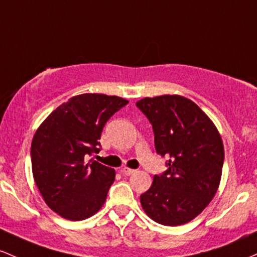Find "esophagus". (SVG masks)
<instances>
[{
	"label": "esophagus",
	"instance_id": "esophagus-1",
	"mask_svg": "<svg viewBox=\"0 0 257 257\" xmlns=\"http://www.w3.org/2000/svg\"><path fill=\"white\" fill-rule=\"evenodd\" d=\"M135 171H136V170L130 169V167H122V169H121V172H122V174H123V175H126V176L132 175V174H134Z\"/></svg>",
	"mask_w": 257,
	"mask_h": 257
}]
</instances>
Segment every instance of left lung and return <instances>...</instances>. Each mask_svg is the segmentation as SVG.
Listing matches in <instances>:
<instances>
[{
	"label": "left lung",
	"instance_id": "8db88e82",
	"mask_svg": "<svg viewBox=\"0 0 257 257\" xmlns=\"http://www.w3.org/2000/svg\"><path fill=\"white\" fill-rule=\"evenodd\" d=\"M136 105L148 117L155 151L166 157L167 170L155 175L141 204L153 221L180 226L209 205L220 186L224 149L210 117L188 98L164 94Z\"/></svg>",
	"mask_w": 257,
	"mask_h": 257
}]
</instances>
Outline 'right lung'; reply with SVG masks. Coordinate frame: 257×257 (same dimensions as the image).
<instances>
[{"label":"right lung","mask_w":257,"mask_h":257,"mask_svg":"<svg viewBox=\"0 0 257 257\" xmlns=\"http://www.w3.org/2000/svg\"><path fill=\"white\" fill-rule=\"evenodd\" d=\"M128 100L100 93L71 97L48 115L31 143V166L43 200L59 216L81 221L104 204L115 170L86 157L100 151L105 122Z\"/></svg>","instance_id":"add662e5"}]
</instances>
